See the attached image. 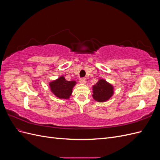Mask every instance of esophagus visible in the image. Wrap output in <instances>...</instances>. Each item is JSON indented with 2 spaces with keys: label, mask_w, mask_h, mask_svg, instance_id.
I'll return each instance as SVG.
<instances>
[{
  "label": "esophagus",
  "mask_w": 160,
  "mask_h": 160,
  "mask_svg": "<svg viewBox=\"0 0 160 160\" xmlns=\"http://www.w3.org/2000/svg\"><path fill=\"white\" fill-rule=\"evenodd\" d=\"M79 83L81 84H85L86 83V79L81 78L79 79Z\"/></svg>",
  "instance_id": "obj_1"
}]
</instances>
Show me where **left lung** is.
<instances>
[{
    "instance_id": "8db88e82",
    "label": "left lung",
    "mask_w": 160,
    "mask_h": 160,
    "mask_svg": "<svg viewBox=\"0 0 160 160\" xmlns=\"http://www.w3.org/2000/svg\"><path fill=\"white\" fill-rule=\"evenodd\" d=\"M93 98L98 102H105L114 94V87L104 79H100L92 87Z\"/></svg>"
}]
</instances>
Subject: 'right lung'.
Wrapping results in <instances>:
<instances>
[{
	"instance_id": "obj_1",
	"label": "right lung",
	"mask_w": 160,
	"mask_h": 160,
	"mask_svg": "<svg viewBox=\"0 0 160 160\" xmlns=\"http://www.w3.org/2000/svg\"><path fill=\"white\" fill-rule=\"evenodd\" d=\"M77 84L75 81H67L63 75L49 83L50 89L53 95L59 99H69L72 88Z\"/></svg>"
}]
</instances>
